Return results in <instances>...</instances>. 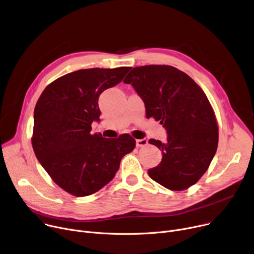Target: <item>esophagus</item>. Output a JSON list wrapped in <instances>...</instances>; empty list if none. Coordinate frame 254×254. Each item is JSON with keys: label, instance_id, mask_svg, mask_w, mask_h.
Masks as SVG:
<instances>
[{"label": "esophagus", "instance_id": "esophagus-1", "mask_svg": "<svg viewBox=\"0 0 254 254\" xmlns=\"http://www.w3.org/2000/svg\"><path fill=\"white\" fill-rule=\"evenodd\" d=\"M135 144L136 147L140 148V147H146L148 144V139L147 138H140V139H136L135 140Z\"/></svg>", "mask_w": 254, "mask_h": 254}]
</instances>
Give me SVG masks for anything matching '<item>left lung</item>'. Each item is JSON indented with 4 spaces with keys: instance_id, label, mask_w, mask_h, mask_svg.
<instances>
[{
    "instance_id": "obj_1",
    "label": "left lung",
    "mask_w": 254,
    "mask_h": 254,
    "mask_svg": "<svg viewBox=\"0 0 254 254\" xmlns=\"http://www.w3.org/2000/svg\"><path fill=\"white\" fill-rule=\"evenodd\" d=\"M125 83L131 84L146 107L167 131V141L151 138L162 162L149 169L157 183L173 191L187 189L207 171L218 146V127L201 87L183 71L169 65L134 67Z\"/></svg>"
}]
</instances>
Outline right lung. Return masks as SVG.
<instances>
[{
	"label": "right lung",
	"mask_w": 254,
	"mask_h": 254,
	"mask_svg": "<svg viewBox=\"0 0 254 254\" xmlns=\"http://www.w3.org/2000/svg\"><path fill=\"white\" fill-rule=\"evenodd\" d=\"M129 70L71 72L49 84L35 106V155L54 182L71 195L85 197L110 183L124 156L135 147L127 133L112 139L91 133V124L100 121L99 95L119 84Z\"/></svg>",
	"instance_id": "add662e5"
}]
</instances>
